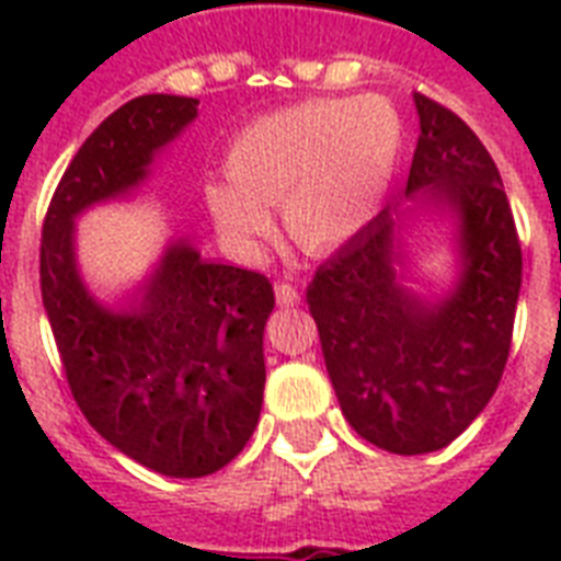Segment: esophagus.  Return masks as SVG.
Wrapping results in <instances>:
<instances>
[{
  "label": "esophagus",
  "instance_id": "obj_1",
  "mask_svg": "<svg viewBox=\"0 0 561 561\" xmlns=\"http://www.w3.org/2000/svg\"><path fill=\"white\" fill-rule=\"evenodd\" d=\"M276 302H279V306H297L299 302V290L294 288V285H288V282H279V285H276Z\"/></svg>",
  "mask_w": 561,
  "mask_h": 561
}]
</instances>
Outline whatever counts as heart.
Returning a JSON list of instances; mask_svg holds the SVG:
<instances>
[{"label": "heart", "instance_id": "heart-1", "mask_svg": "<svg viewBox=\"0 0 561 561\" xmlns=\"http://www.w3.org/2000/svg\"><path fill=\"white\" fill-rule=\"evenodd\" d=\"M404 130L390 101L325 99L247 125L229 142V186L206 188L220 236L253 247L271 229L279 203L288 236L306 250L350 241L390 186Z\"/></svg>", "mask_w": 561, "mask_h": 561}]
</instances>
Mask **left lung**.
Wrapping results in <instances>:
<instances>
[{"label": "left lung", "instance_id": "obj_1", "mask_svg": "<svg viewBox=\"0 0 561 561\" xmlns=\"http://www.w3.org/2000/svg\"><path fill=\"white\" fill-rule=\"evenodd\" d=\"M413 99L422 134L408 192L457 218V288L439 306L401 288L404 211H381L317 267L306 294L343 416L408 457L454 443L495 396L522 290V241L495 160L457 113Z\"/></svg>", "mask_w": 561, "mask_h": 561}]
</instances>
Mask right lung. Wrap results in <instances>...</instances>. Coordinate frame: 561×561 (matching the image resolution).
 Wrapping results in <instances>:
<instances>
[{
    "mask_svg": "<svg viewBox=\"0 0 561 561\" xmlns=\"http://www.w3.org/2000/svg\"><path fill=\"white\" fill-rule=\"evenodd\" d=\"M194 116L186 95H139L110 113L64 171L39 238L43 306L72 399L110 445L169 478L215 474L253 436L273 285L180 241L130 308L107 311L75 271L72 220L134 188Z\"/></svg>",
    "mask_w": 561,
    "mask_h": 561,
    "instance_id": "right-lung-1",
    "label": "right lung"
}]
</instances>
